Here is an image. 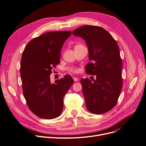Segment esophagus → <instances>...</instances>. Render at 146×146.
Listing matches in <instances>:
<instances>
[{
    "label": "esophagus",
    "mask_w": 146,
    "mask_h": 146,
    "mask_svg": "<svg viewBox=\"0 0 146 146\" xmlns=\"http://www.w3.org/2000/svg\"><path fill=\"white\" fill-rule=\"evenodd\" d=\"M73 80L75 81V82H77L78 81V78H76V77H73Z\"/></svg>",
    "instance_id": "1"
}]
</instances>
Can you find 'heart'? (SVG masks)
Returning a JSON list of instances; mask_svg holds the SVG:
<instances>
[{"mask_svg":"<svg viewBox=\"0 0 146 146\" xmlns=\"http://www.w3.org/2000/svg\"><path fill=\"white\" fill-rule=\"evenodd\" d=\"M80 46H82V45H80V44H77L75 46V47H80ZM67 70L69 71L70 72H71L72 73H77L79 72V68H77V67L75 66H70L68 67V68H67Z\"/></svg>","mask_w":146,"mask_h":146,"instance_id":"1","label":"heart"}]
</instances>
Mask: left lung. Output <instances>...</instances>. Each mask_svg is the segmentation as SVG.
Wrapping results in <instances>:
<instances>
[{
    "label": "left lung",
    "instance_id": "1",
    "mask_svg": "<svg viewBox=\"0 0 146 146\" xmlns=\"http://www.w3.org/2000/svg\"><path fill=\"white\" fill-rule=\"evenodd\" d=\"M72 34L85 40L91 61L85 72L96 76L94 82L81 80L86 108L92 113H105L117 104L123 84L118 45L109 32L99 26L85 25Z\"/></svg>",
    "mask_w": 146,
    "mask_h": 146
}]
</instances>
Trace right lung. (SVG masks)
Here are the masks:
<instances>
[{"mask_svg":"<svg viewBox=\"0 0 146 146\" xmlns=\"http://www.w3.org/2000/svg\"><path fill=\"white\" fill-rule=\"evenodd\" d=\"M71 35V31L44 33L30 40L22 54L23 95L30 110L40 118L52 119L61 114L64 96L74 83L69 75L54 84L50 78L52 67L60 64L63 44Z\"/></svg>","mask_w":146,"mask_h":146,"instance_id":"1","label":"right lung"}]
</instances>
